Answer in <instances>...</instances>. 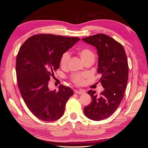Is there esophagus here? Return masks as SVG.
I'll return each mask as SVG.
<instances>
[{
    "mask_svg": "<svg viewBox=\"0 0 148 148\" xmlns=\"http://www.w3.org/2000/svg\"><path fill=\"white\" fill-rule=\"evenodd\" d=\"M85 92V91L84 90H75V94H78V95H82V94H84Z\"/></svg>",
    "mask_w": 148,
    "mask_h": 148,
    "instance_id": "1",
    "label": "esophagus"
}]
</instances>
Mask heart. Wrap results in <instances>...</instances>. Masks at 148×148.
I'll return each mask as SVG.
<instances>
[{"instance_id":"b5f03b06","label":"heart","mask_w":148,"mask_h":148,"mask_svg":"<svg viewBox=\"0 0 148 148\" xmlns=\"http://www.w3.org/2000/svg\"><path fill=\"white\" fill-rule=\"evenodd\" d=\"M78 54L81 57L82 61L84 62L89 59H95V53L90 49L84 47L79 49ZM70 56L69 52H65L60 57V65L62 67H65L69 63ZM86 75L84 74H73L70 77L71 81L77 86H82L84 83V79Z\"/></svg>"}]
</instances>
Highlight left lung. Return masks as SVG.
<instances>
[{
    "mask_svg": "<svg viewBox=\"0 0 148 148\" xmlns=\"http://www.w3.org/2000/svg\"><path fill=\"white\" fill-rule=\"evenodd\" d=\"M85 42L95 46L97 50L98 73L104 90L97 96L89 90L91 102L84 108L88 119L99 121L109 117L118 108L123 97L128 78V64L123 46L104 34L83 38Z\"/></svg>",
    "mask_w": 148,
    "mask_h": 148,
    "instance_id": "8db88e82",
    "label": "left lung"
}]
</instances>
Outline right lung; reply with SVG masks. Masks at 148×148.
<instances>
[{"mask_svg": "<svg viewBox=\"0 0 148 148\" xmlns=\"http://www.w3.org/2000/svg\"><path fill=\"white\" fill-rule=\"evenodd\" d=\"M78 37L51 34L32 36L22 44L16 59V73L21 95L34 115L46 122L60 119L73 95L68 86L51 91L49 80L59 69L61 56L78 42Z\"/></svg>", "mask_w": 148, "mask_h": 148, "instance_id": "1", "label": "right lung"}]
</instances>
